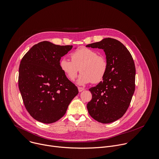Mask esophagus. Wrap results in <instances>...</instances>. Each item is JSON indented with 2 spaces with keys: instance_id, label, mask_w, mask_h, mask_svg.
Segmentation results:
<instances>
[{
  "instance_id": "obj_1",
  "label": "esophagus",
  "mask_w": 159,
  "mask_h": 159,
  "mask_svg": "<svg viewBox=\"0 0 159 159\" xmlns=\"http://www.w3.org/2000/svg\"><path fill=\"white\" fill-rule=\"evenodd\" d=\"M78 89H79V93L82 92L83 90H84V88H82V87H78Z\"/></svg>"
}]
</instances>
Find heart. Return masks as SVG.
I'll return each mask as SVG.
<instances>
[{"mask_svg":"<svg viewBox=\"0 0 159 159\" xmlns=\"http://www.w3.org/2000/svg\"><path fill=\"white\" fill-rule=\"evenodd\" d=\"M72 61L62 58L59 61V67L65 76L74 81L78 73L81 72L77 80L79 85L99 83L104 78L107 70V61L95 50L81 48L71 54Z\"/></svg>","mask_w":159,"mask_h":159,"instance_id":"heart-1","label":"heart"}]
</instances>
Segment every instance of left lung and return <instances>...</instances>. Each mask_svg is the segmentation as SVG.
Instances as JSON below:
<instances>
[{
  "instance_id": "1",
  "label": "left lung",
  "mask_w": 159,
  "mask_h": 159,
  "mask_svg": "<svg viewBox=\"0 0 159 159\" xmlns=\"http://www.w3.org/2000/svg\"><path fill=\"white\" fill-rule=\"evenodd\" d=\"M86 47L103 50L108 65L102 81L89 89L93 98L87 104L88 112L101 123L114 122L124 115L134 92L133 59L125 45L113 38H106Z\"/></svg>"
}]
</instances>
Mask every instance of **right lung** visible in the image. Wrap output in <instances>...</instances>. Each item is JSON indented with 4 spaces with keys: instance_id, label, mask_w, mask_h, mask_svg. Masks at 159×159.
I'll list each match as a JSON object with an SVG mask.
<instances>
[{
    "instance_id": "obj_1",
    "label": "right lung",
    "mask_w": 159,
    "mask_h": 159,
    "mask_svg": "<svg viewBox=\"0 0 159 159\" xmlns=\"http://www.w3.org/2000/svg\"><path fill=\"white\" fill-rule=\"evenodd\" d=\"M72 47L44 41L34 45L21 60L19 89L27 111L38 121L49 124L60 120L79 93L59 67L61 57Z\"/></svg>"
}]
</instances>
